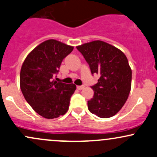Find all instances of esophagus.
<instances>
[{"label": "esophagus", "instance_id": "obj_1", "mask_svg": "<svg viewBox=\"0 0 157 157\" xmlns=\"http://www.w3.org/2000/svg\"><path fill=\"white\" fill-rule=\"evenodd\" d=\"M84 87H85L84 86H77V89L79 90H83V89H84Z\"/></svg>", "mask_w": 157, "mask_h": 157}]
</instances>
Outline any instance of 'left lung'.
Listing matches in <instances>:
<instances>
[{
    "instance_id": "8db88e82",
    "label": "left lung",
    "mask_w": 157,
    "mask_h": 157,
    "mask_svg": "<svg viewBox=\"0 0 157 157\" xmlns=\"http://www.w3.org/2000/svg\"><path fill=\"white\" fill-rule=\"evenodd\" d=\"M77 49L89 64L92 74L100 75L92 86L93 98L88 101V109L101 118L114 116L126 103L132 84V70L121 50L101 40H94Z\"/></svg>"
}]
</instances>
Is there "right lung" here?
<instances>
[{"mask_svg": "<svg viewBox=\"0 0 157 157\" xmlns=\"http://www.w3.org/2000/svg\"><path fill=\"white\" fill-rule=\"evenodd\" d=\"M73 49L60 41L47 40L33 49L23 62L21 90L28 103L43 117L57 118L68 110L76 86L58 83L53 77Z\"/></svg>", "mask_w": 157, "mask_h": 157, "instance_id": "1", "label": "right lung"}]
</instances>
